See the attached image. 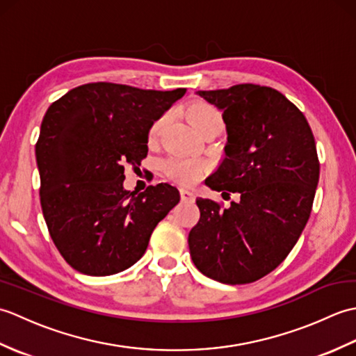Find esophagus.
Returning a JSON list of instances; mask_svg holds the SVG:
<instances>
[{
    "instance_id": "1",
    "label": "esophagus",
    "mask_w": 356,
    "mask_h": 356,
    "mask_svg": "<svg viewBox=\"0 0 356 356\" xmlns=\"http://www.w3.org/2000/svg\"><path fill=\"white\" fill-rule=\"evenodd\" d=\"M180 199H182L184 202H194L195 197L190 190H185V188H182V190H180Z\"/></svg>"
}]
</instances>
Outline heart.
<instances>
[{"mask_svg":"<svg viewBox=\"0 0 356 356\" xmlns=\"http://www.w3.org/2000/svg\"><path fill=\"white\" fill-rule=\"evenodd\" d=\"M188 119H190L194 130L200 134L213 127L223 125V118L220 115V111L214 108L213 105H208L205 102L191 104L190 108H188ZM163 124L165 118H161L151 125L148 134L149 140H154L157 138ZM163 170L171 179L176 180V182L184 185H193L197 182L202 177V174L205 172V165L199 161H194V159L171 157L163 163Z\"/></svg>","mask_w":356,"mask_h":356,"instance_id":"b5f03b06","label":"heart"}]
</instances>
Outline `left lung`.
Listing matches in <instances>:
<instances>
[{
    "mask_svg": "<svg viewBox=\"0 0 356 356\" xmlns=\"http://www.w3.org/2000/svg\"><path fill=\"white\" fill-rule=\"evenodd\" d=\"M223 111L225 157L205 180L237 193L229 208L197 199L190 231L191 259L203 275L246 284L274 270L309 220L320 177L315 139L303 113L275 88L238 84L197 92Z\"/></svg>",
    "mask_w": 356,
    "mask_h": 356,
    "instance_id": "left-lung-1",
    "label": "left lung"
}]
</instances>
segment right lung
Listing matches in <instances>:
<instances>
[{
  "label": "right lung",
  "mask_w": 356,
  "mask_h": 356,
  "mask_svg": "<svg viewBox=\"0 0 356 356\" xmlns=\"http://www.w3.org/2000/svg\"><path fill=\"white\" fill-rule=\"evenodd\" d=\"M185 93L92 82L45 113L35 148L41 208L53 243L81 274L113 275L133 266L179 203L168 184L127 191L124 171L147 157L151 125Z\"/></svg>",
  "instance_id": "right-lung-1"
}]
</instances>
